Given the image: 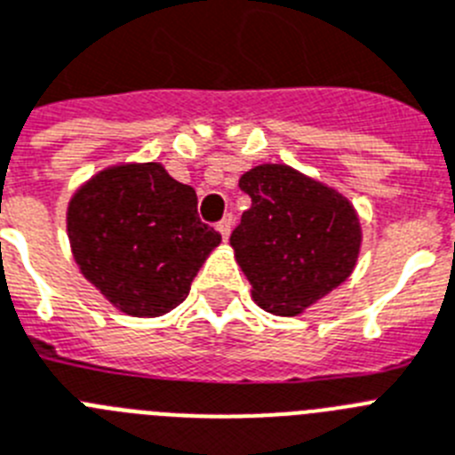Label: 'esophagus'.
Here are the masks:
<instances>
[{
	"label": "esophagus",
	"mask_w": 455,
	"mask_h": 455,
	"mask_svg": "<svg viewBox=\"0 0 455 455\" xmlns=\"http://www.w3.org/2000/svg\"><path fill=\"white\" fill-rule=\"evenodd\" d=\"M231 228H233V215L228 212V215H224L222 220L217 222V231L222 233L224 240H228V233H231Z\"/></svg>",
	"instance_id": "obj_1"
}]
</instances>
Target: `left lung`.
<instances>
[{
	"mask_svg": "<svg viewBox=\"0 0 455 455\" xmlns=\"http://www.w3.org/2000/svg\"><path fill=\"white\" fill-rule=\"evenodd\" d=\"M238 185L251 208L231 233V247L260 309L298 315L346 282L362 227L341 192L288 164H259Z\"/></svg>",
	"mask_w": 455,
	"mask_h": 455,
	"instance_id": "obj_1",
	"label": "left lung"
}]
</instances>
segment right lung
I'll return each instance as SVG.
<instances>
[{
  "label": "right lung",
  "mask_w": 455,
  "mask_h": 455,
  "mask_svg": "<svg viewBox=\"0 0 455 455\" xmlns=\"http://www.w3.org/2000/svg\"><path fill=\"white\" fill-rule=\"evenodd\" d=\"M68 240L82 275L128 315L176 309L222 235L196 215V192L160 162L102 169L73 195Z\"/></svg>",
  "instance_id": "1"
}]
</instances>
